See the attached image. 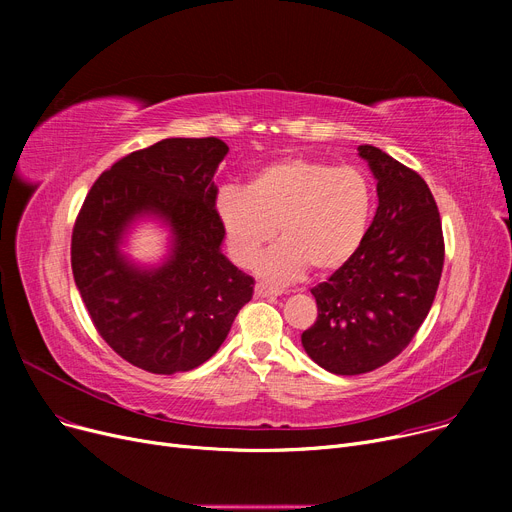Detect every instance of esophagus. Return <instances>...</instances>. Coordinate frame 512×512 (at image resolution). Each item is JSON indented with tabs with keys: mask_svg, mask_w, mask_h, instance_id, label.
I'll return each mask as SVG.
<instances>
[{
	"mask_svg": "<svg viewBox=\"0 0 512 512\" xmlns=\"http://www.w3.org/2000/svg\"><path fill=\"white\" fill-rule=\"evenodd\" d=\"M280 294H282V290L270 288V286H265V284H257L255 286V297H259V299H272V297H280Z\"/></svg>",
	"mask_w": 512,
	"mask_h": 512,
	"instance_id": "34e87169",
	"label": "esophagus"
}]
</instances>
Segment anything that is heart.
<instances>
[{
  "instance_id": "1",
  "label": "heart",
  "mask_w": 512,
  "mask_h": 512,
  "mask_svg": "<svg viewBox=\"0 0 512 512\" xmlns=\"http://www.w3.org/2000/svg\"><path fill=\"white\" fill-rule=\"evenodd\" d=\"M373 186L355 166L292 155L261 166L247 188L224 186L215 197L232 259L251 267L276 236L257 272L263 280L288 284L307 267L326 276L342 270L363 247L373 215Z\"/></svg>"
}]
</instances>
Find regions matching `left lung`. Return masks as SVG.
<instances>
[{"label": "left lung", "mask_w": 512, "mask_h": 512, "mask_svg": "<svg viewBox=\"0 0 512 512\" xmlns=\"http://www.w3.org/2000/svg\"><path fill=\"white\" fill-rule=\"evenodd\" d=\"M357 151L378 180V211L359 253L311 288L317 321L301 336L305 353L336 375L367 373L402 353L432 309L444 265L425 180L378 147Z\"/></svg>", "instance_id": "8db88e82"}]
</instances>
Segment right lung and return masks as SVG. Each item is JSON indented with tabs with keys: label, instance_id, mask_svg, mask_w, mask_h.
Here are the masks:
<instances>
[{
	"label": "right lung",
	"instance_id": "obj_1",
	"mask_svg": "<svg viewBox=\"0 0 512 512\" xmlns=\"http://www.w3.org/2000/svg\"><path fill=\"white\" fill-rule=\"evenodd\" d=\"M220 139H164L103 172L72 232V274L101 338L151 373L191 371L226 340L255 280L222 253L213 176ZM157 221L171 236L159 264L123 253L131 228Z\"/></svg>",
	"mask_w": 512,
	"mask_h": 512
}]
</instances>
